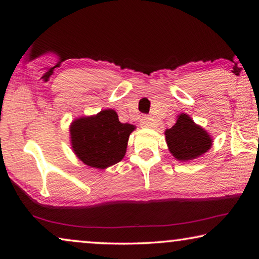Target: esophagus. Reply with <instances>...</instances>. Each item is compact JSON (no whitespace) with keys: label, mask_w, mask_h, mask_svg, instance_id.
Returning a JSON list of instances; mask_svg holds the SVG:
<instances>
[{"label":"esophagus","mask_w":259,"mask_h":259,"mask_svg":"<svg viewBox=\"0 0 259 259\" xmlns=\"http://www.w3.org/2000/svg\"><path fill=\"white\" fill-rule=\"evenodd\" d=\"M140 125L145 126V128H153L154 126V121L151 116H143L142 120H140Z\"/></svg>","instance_id":"1"}]
</instances>
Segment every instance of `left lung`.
<instances>
[{"label": "left lung", "instance_id": "obj_1", "mask_svg": "<svg viewBox=\"0 0 259 259\" xmlns=\"http://www.w3.org/2000/svg\"><path fill=\"white\" fill-rule=\"evenodd\" d=\"M165 140L172 155L181 161L196 159L207 152L212 143L208 133L186 114H181L176 124L165 130Z\"/></svg>", "mask_w": 259, "mask_h": 259}]
</instances>
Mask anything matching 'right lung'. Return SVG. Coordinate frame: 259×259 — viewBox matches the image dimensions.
Instances as JSON below:
<instances>
[{
	"label": "right lung",
	"mask_w": 259,
	"mask_h": 259,
	"mask_svg": "<svg viewBox=\"0 0 259 259\" xmlns=\"http://www.w3.org/2000/svg\"><path fill=\"white\" fill-rule=\"evenodd\" d=\"M134 129L129 123H121L112 109H105L95 116L81 117L73 122L72 147L83 163L105 169L123 159Z\"/></svg>",
	"instance_id": "obj_1"
}]
</instances>
